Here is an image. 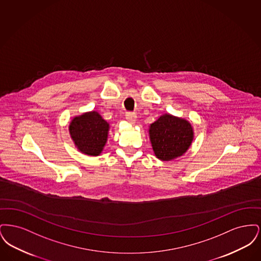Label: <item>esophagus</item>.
Wrapping results in <instances>:
<instances>
[{
    "instance_id": "34e87169",
    "label": "esophagus",
    "mask_w": 261,
    "mask_h": 261,
    "mask_svg": "<svg viewBox=\"0 0 261 261\" xmlns=\"http://www.w3.org/2000/svg\"><path fill=\"white\" fill-rule=\"evenodd\" d=\"M126 120L130 123H135L137 120V115L133 112H127L126 113Z\"/></svg>"
}]
</instances>
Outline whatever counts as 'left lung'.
Wrapping results in <instances>:
<instances>
[{"instance_id": "1", "label": "left lung", "mask_w": 261, "mask_h": 261, "mask_svg": "<svg viewBox=\"0 0 261 261\" xmlns=\"http://www.w3.org/2000/svg\"><path fill=\"white\" fill-rule=\"evenodd\" d=\"M149 134L155 156L163 162L183 155L194 139V130L188 120L166 113L150 124Z\"/></svg>"}]
</instances>
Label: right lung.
Masks as SVG:
<instances>
[{
    "label": "right lung",
    "instance_id": "1",
    "mask_svg": "<svg viewBox=\"0 0 261 261\" xmlns=\"http://www.w3.org/2000/svg\"><path fill=\"white\" fill-rule=\"evenodd\" d=\"M110 124L99 112H90L74 117L69 124V133L81 152L97 156L103 149Z\"/></svg>",
    "mask_w": 261,
    "mask_h": 261
}]
</instances>
